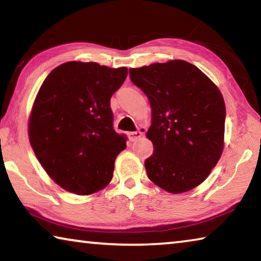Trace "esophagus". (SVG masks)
<instances>
[{
    "mask_svg": "<svg viewBox=\"0 0 261 261\" xmlns=\"http://www.w3.org/2000/svg\"><path fill=\"white\" fill-rule=\"evenodd\" d=\"M141 136H143V132H141L140 130L135 131V132H129V138L131 141L137 140L138 138H140Z\"/></svg>",
    "mask_w": 261,
    "mask_h": 261,
    "instance_id": "esophagus-1",
    "label": "esophagus"
}]
</instances>
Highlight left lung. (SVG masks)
Here are the masks:
<instances>
[{
  "mask_svg": "<svg viewBox=\"0 0 261 261\" xmlns=\"http://www.w3.org/2000/svg\"><path fill=\"white\" fill-rule=\"evenodd\" d=\"M129 73L152 108L146 136L154 152L145 160L148 178L170 193L190 191L204 182L222 154V94L204 72L182 60Z\"/></svg>",
  "mask_w": 261,
  "mask_h": 261,
  "instance_id": "1",
  "label": "left lung"
}]
</instances>
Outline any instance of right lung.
I'll list each match as a JSON object with an SVG mask.
<instances>
[{"label": "right lung", "instance_id": "add662e5", "mask_svg": "<svg viewBox=\"0 0 261 261\" xmlns=\"http://www.w3.org/2000/svg\"><path fill=\"white\" fill-rule=\"evenodd\" d=\"M126 76L124 67L73 61L42 83L30 116V143L46 173L67 191L92 194L112 180L126 138L114 130L110 98Z\"/></svg>", "mask_w": 261, "mask_h": 261}]
</instances>
